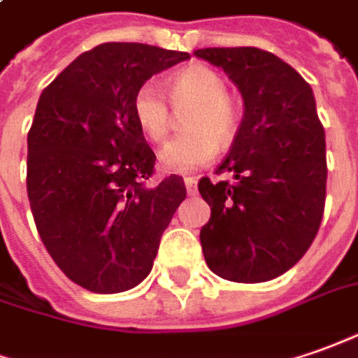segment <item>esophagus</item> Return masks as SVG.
I'll use <instances>...</instances> for the list:
<instances>
[{
    "mask_svg": "<svg viewBox=\"0 0 358 358\" xmlns=\"http://www.w3.org/2000/svg\"><path fill=\"white\" fill-rule=\"evenodd\" d=\"M184 184H186L188 194H194V192H196V188H198V180L194 178V176H186V178H184Z\"/></svg>",
    "mask_w": 358,
    "mask_h": 358,
    "instance_id": "34e87169",
    "label": "esophagus"
}]
</instances>
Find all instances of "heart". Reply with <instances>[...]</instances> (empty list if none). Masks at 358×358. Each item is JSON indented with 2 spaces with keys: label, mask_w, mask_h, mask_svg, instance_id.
Returning a JSON list of instances; mask_svg holds the SVG:
<instances>
[{
  "label": "heart",
  "mask_w": 358,
  "mask_h": 358,
  "mask_svg": "<svg viewBox=\"0 0 358 358\" xmlns=\"http://www.w3.org/2000/svg\"><path fill=\"white\" fill-rule=\"evenodd\" d=\"M164 90L157 80L141 84L133 96V115L152 143H162L172 127V108L192 106L184 117L188 129L169 141L159 155L160 166L169 172H192L215 159L217 143L227 145L237 135L241 123L239 103L227 94V82L217 70L192 64L174 72Z\"/></svg>",
  "instance_id": "b5f03b06"
}]
</instances>
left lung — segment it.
Masks as SVG:
<instances>
[{"label":"left lung","instance_id":"8db88e82","mask_svg":"<svg viewBox=\"0 0 358 358\" xmlns=\"http://www.w3.org/2000/svg\"><path fill=\"white\" fill-rule=\"evenodd\" d=\"M239 87L245 113L229 155L199 180L211 208L199 231L206 262L231 282H266L310 249L325 208V131L310 84L284 60L255 46L199 48Z\"/></svg>","mask_w":358,"mask_h":358}]
</instances>
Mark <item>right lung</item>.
<instances>
[{"label": "right lung", "instance_id": "add662e5", "mask_svg": "<svg viewBox=\"0 0 358 358\" xmlns=\"http://www.w3.org/2000/svg\"><path fill=\"white\" fill-rule=\"evenodd\" d=\"M188 52L103 43L43 90L27 135V194L58 268L96 294L135 288L186 198L182 176L157 188L155 152L133 115L141 84Z\"/></svg>", "mask_w": 358, "mask_h": 358}]
</instances>
